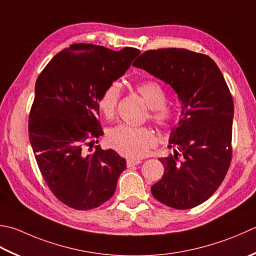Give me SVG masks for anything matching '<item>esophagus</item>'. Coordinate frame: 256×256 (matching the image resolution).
Masks as SVG:
<instances>
[{
	"label": "esophagus",
	"instance_id": "obj_1",
	"mask_svg": "<svg viewBox=\"0 0 256 256\" xmlns=\"http://www.w3.org/2000/svg\"><path fill=\"white\" fill-rule=\"evenodd\" d=\"M142 161L141 160H128L126 161V166L128 168H132V166H134V165H138V164H140L141 163Z\"/></svg>",
	"mask_w": 256,
	"mask_h": 256
}]
</instances>
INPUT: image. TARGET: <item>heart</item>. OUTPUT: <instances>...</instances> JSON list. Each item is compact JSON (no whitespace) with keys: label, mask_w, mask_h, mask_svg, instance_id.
<instances>
[{"label":"heart","mask_w":256,"mask_h":256,"mask_svg":"<svg viewBox=\"0 0 256 256\" xmlns=\"http://www.w3.org/2000/svg\"><path fill=\"white\" fill-rule=\"evenodd\" d=\"M136 91L151 108L150 118L158 126L168 128L175 121V110L166 104L168 95L158 82L144 81L135 84ZM121 88L118 83H111L103 90L98 100V106L102 115L108 120L114 118ZM106 142L110 148L122 156L140 158L146 155L155 143L153 132L148 128H134L131 125L120 124L108 130Z\"/></svg>","instance_id":"obj_1"}]
</instances>
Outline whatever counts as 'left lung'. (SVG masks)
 Returning <instances> with one entry per match:
<instances>
[{"instance_id": "left-lung-1", "label": "left lung", "mask_w": 256, "mask_h": 256, "mask_svg": "<svg viewBox=\"0 0 256 256\" xmlns=\"http://www.w3.org/2000/svg\"><path fill=\"white\" fill-rule=\"evenodd\" d=\"M133 65L171 85L182 102L170 138L175 151L158 158L164 174L153 196L176 210L198 206L218 188L232 161L234 105L223 74L206 54L186 48L148 50Z\"/></svg>"}]
</instances>
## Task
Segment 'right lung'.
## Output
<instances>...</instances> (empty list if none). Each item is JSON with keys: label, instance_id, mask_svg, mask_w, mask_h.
<instances>
[{"label": "right lung", "instance_id": "add662e5", "mask_svg": "<svg viewBox=\"0 0 256 256\" xmlns=\"http://www.w3.org/2000/svg\"><path fill=\"white\" fill-rule=\"evenodd\" d=\"M141 53L76 43L48 63L35 83L28 138L45 183L58 201L86 211L113 196L126 162L113 150L95 146L102 128L98 100ZM96 142H98L96 140Z\"/></svg>", "mask_w": 256, "mask_h": 256}]
</instances>
